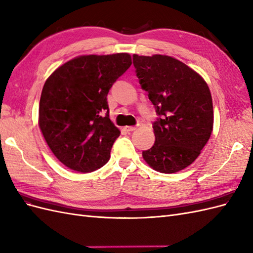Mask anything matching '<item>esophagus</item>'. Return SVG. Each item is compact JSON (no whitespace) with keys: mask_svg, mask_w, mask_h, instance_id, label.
I'll return each instance as SVG.
<instances>
[{"mask_svg":"<svg viewBox=\"0 0 253 253\" xmlns=\"http://www.w3.org/2000/svg\"><path fill=\"white\" fill-rule=\"evenodd\" d=\"M136 128H137V126H126L125 127V129L127 132H133V131H135Z\"/></svg>","mask_w":253,"mask_h":253,"instance_id":"1","label":"esophagus"}]
</instances>
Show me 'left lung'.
I'll use <instances>...</instances> for the list:
<instances>
[{
  "label": "left lung",
  "instance_id": "left-lung-1",
  "mask_svg": "<svg viewBox=\"0 0 253 253\" xmlns=\"http://www.w3.org/2000/svg\"><path fill=\"white\" fill-rule=\"evenodd\" d=\"M141 87L149 93L160 118L153 128L155 143L142 152L152 169L171 174L200 156L213 129L208 84L181 61L166 55L133 56Z\"/></svg>",
  "mask_w": 253,
  "mask_h": 253
}]
</instances>
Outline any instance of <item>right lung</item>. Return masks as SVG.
Instances as JSON below:
<instances>
[{
    "mask_svg": "<svg viewBox=\"0 0 253 253\" xmlns=\"http://www.w3.org/2000/svg\"><path fill=\"white\" fill-rule=\"evenodd\" d=\"M131 64L126 52L83 55L59 66L45 81L39 127L53 155L68 169L88 173L109 162L120 131L109 117L106 97Z\"/></svg>",
    "mask_w": 253,
    "mask_h": 253,
    "instance_id": "obj_1",
    "label": "right lung"
}]
</instances>
